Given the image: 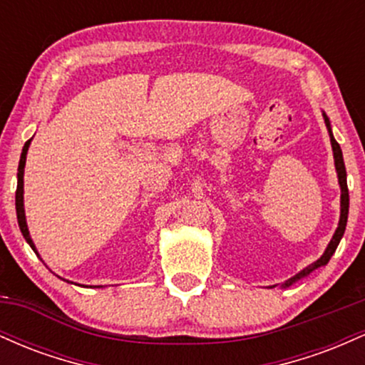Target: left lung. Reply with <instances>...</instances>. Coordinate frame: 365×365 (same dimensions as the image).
<instances>
[{"label": "left lung", "mask_w": 365, "mask_h": 365, "mask_svg": "<svg viewBox=\"0 0 365 365\" xmlns=\"http://www.w3.org/2000/svg\"><path fill=\"white\" fill-rule=\"evenodd\" d=\"M322 116H324V123L326 127H328V132H329V140H331V148H333V156H334V168H336V173H338V183H340V188H341V199H340V223H338V228L336 232H334L333 238H331V242L326 247L324 254L321 255L319 259H317L316 262H312L311 266H307L305 269L300 271L299 274H295L293 278L288 279V282H284L283 287H290L295 282H299V279L305 278L307 274H311L314 269H317V267L321 266H326V264L329 262L331 255L334 254V250H336L338 244H340L343 233H345V228H346V220H349V187H346V170H345V163H343V154H341V148L340 144H338L336 140H334L333 137V132H331V125H329V118L326 116V113H322Z\"/></svg>", "instance_id": "obj_1"}]
</instances>
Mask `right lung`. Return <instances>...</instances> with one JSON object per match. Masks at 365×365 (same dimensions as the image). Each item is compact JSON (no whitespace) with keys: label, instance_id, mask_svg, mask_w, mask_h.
Masks as SVG:
<instances>
[{"label":"right lung","instance_id":"obj_1","mask_svg":"<svg viewBox=\"0 0 365 365\" xmlns=\"http://www.w3.org/2000/svg\"><path fill=\"white\" fill-rule=\"evenodd\" d=\"M31 140L25 142V145L22 149V156H20L19 173H16V178H19V182H16V192H15V207H16V220H19L20 232H22V235H24L25 240H27V244L32 247V250L37 252L34 242H32L31 235H29L27 221H25V209H24V168H25V159H27V150H29V145H31ZM65 282H66V279H65Z\"/></svg>","mask_w":365,"mask_h":365}]
</instances>
